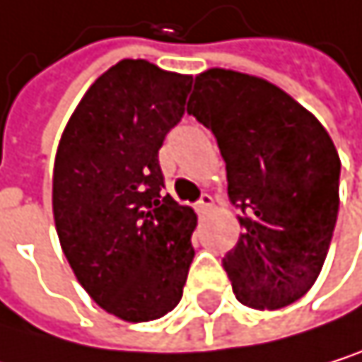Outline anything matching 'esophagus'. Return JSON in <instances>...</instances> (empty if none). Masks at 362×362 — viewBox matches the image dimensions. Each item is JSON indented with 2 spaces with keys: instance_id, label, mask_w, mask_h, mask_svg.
<instances>
[{
  "instance_id": "obj_1",
  "label": "esophagus",
  "mask_w": 362,
  "mask_h": 362,
  "mask_svg": "<svg viewBox=\"0 0 362 362\" xmlns=\"http://www.w3.org/2000/svg\"><path fill=\"white\" fill-rule=\"evenodd\" d=\"M214 205V198L209 194H203L201 198H198V203H196V211L198 214H207Z\"/></svg>"
}]
</instances>
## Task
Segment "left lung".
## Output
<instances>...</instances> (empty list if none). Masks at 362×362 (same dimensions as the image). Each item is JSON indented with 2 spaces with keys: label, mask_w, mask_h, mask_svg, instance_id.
Instances as JSON below:
<instances>
[{
  "label": "left lung",
  "mask_w": 362,
  "mask_h": 362,
  "mask_svg": "<svg viewBox=\"0 0 362 362\" xmlns=\"http://www.w3.org/2000/svg\"><path fill=\"white\" fill-rule=\"evenodd\" d=\"M187 114L218 140L244 233L222 265L242 304L274 311L317 281L339 211V153L322 122L261 77L209 69Z\"/></svg>",
  "instance_id": "obj_1"
}]
</instances>
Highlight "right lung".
<instances>
[{
  "mask_svg": "<svg viewBox=\"0 0 362 362\" xmlns=\"http://www.w3.org/2000/svg\"><path fill=\"white\" fill-rule=\"evenodd\" d=\"M192 77L120 60L75 107L53 164V220L79 285L124 322L173 311L194 259L196 214L161 194L157 153Z\"/></svg>",
  "mask_w": 362,
  "mask_h": 362,
  "instance_id": "obj_1",
  "label": "right lung"
}]
</instances>
